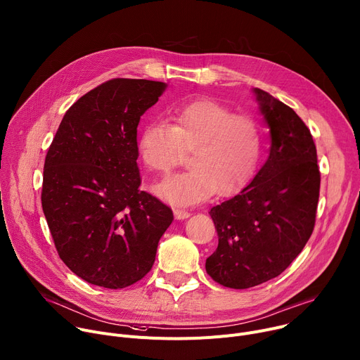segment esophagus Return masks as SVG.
Masks as SVG:
<instances>
[{"mask_svg": "<svg viewBox=\"0 0 360 360\" xmlns=\"http://www.w3.org/2000/svg\"><path fill=\"white\" fill-rule=\"evenodd\" d=\"M174 214H175V218H176V219H185V218H188V217L191 215V212H189V211L179 210V208L174 210Z\"/></svg>", "mask_w": 360, "mask_h": 360, "instance_id": "34e87169", "label": "esophagus"}]
</instances>
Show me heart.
<instances>
[{"instance_id": "obj_1", "label": "heart", "mask_w": 360, "mask_h": 360, "mask_svg": "<svg viewBox=\"0 0 360 360\" xmlns=\"http://www.w3.org/2000/svg\"><path fill=\"white\" fill-rule=\"evenodd\" d=\"M168 122L146 124L138 141L145 165L162 175L181 165L185 153L192 150V169L156 188L165 201L192 205L208 200L215 191L230 195L257 174L264 134L252 116L236 115L212 99H198L172 106Z\"/></svg>"}]
</instances>
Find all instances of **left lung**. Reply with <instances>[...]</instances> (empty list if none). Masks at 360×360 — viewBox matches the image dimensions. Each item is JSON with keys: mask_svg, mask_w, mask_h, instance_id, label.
Wrapping results in <instances>:
<instances>
[{"mask_svg": "<svg viewBox=\"0 0 360 360\" xmlns=\"http://www.w3.org/2000/svg\"><path fill=\"white\" fill-rule=\"evenodd\" d=\"M254 93L270 127V156L241 192L210 211L218 247L205 270L230 288L280 276L309 241L319 202L320 171L309 127L270 93Z\"/></svg>", "mask_w": 360, "mask_h": 360, "instance_id": "left-lung-1", "label": "left lung"}]
</instances>
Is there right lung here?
I'll use <instances>...</instances> for the list:
<instances>
[{"instance_id":"right-lung-1","label":"right lung","mask_w":360,"mask_h":360,"mask_svg":"<svg viewBox=\"0 0 360 360\" xmlns=\"http://www.w3.org/2000/svg\"><path fill=\"white\" fill-rule=\"evenodd\" d=\"M167 83L112 79L66 112L44 162L41 205L56 250L76 276L106 288L142 280L172 210L141 191L138 124Z\"/></svg>"}]
</instances>
